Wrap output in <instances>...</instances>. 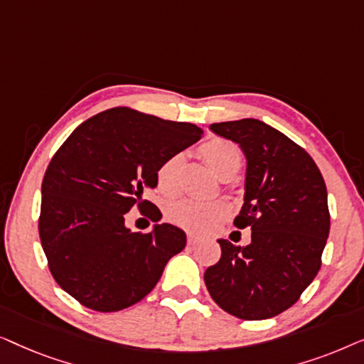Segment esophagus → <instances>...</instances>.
Wrapping results in <instances>:
<instances>
[{
    "label": "esophagus",
    "mask_w": 364,
    "mask_h": 364,
    "mask_svg": "<svg viewBox=\"0 0 364 364\" xmlns=\"http://www.w3.org/2000/svg\"><path fill=\"white\" fill-rule=\"evenodd\" d=\"M198 242H200V237L193 235V233H188V235H187L188 245H196V243H198Z\"/></svg>",
    "instance_id": "obj_1"
}]
</instances>
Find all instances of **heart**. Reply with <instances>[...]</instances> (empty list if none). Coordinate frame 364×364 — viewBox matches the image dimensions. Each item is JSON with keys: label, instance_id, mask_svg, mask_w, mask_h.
Masks as SVG:
<instances>
[{"label": "heart", "instance_id": "b5f03b06", "mask_svg": "<svg viewBox=\"0 0 364 364\" xmlns=\"http://www.w3.org/2000/svg\"><path fill=\"white\" fill-rule=\"evenodd\" d=\"M198 156L207 164V167L218 178H232L242 166V151L237 144L227 139H210L198 149ZM183 159L181 154L167 157L157 167L156 181L159 192L164 196H173L178 191V177H181ZM227 207L220 200H197V198H183L173 202L167 210L168 220L176 225L191 232H207L215 227L225 217Z\"/></svg>", "mask_w": 364, "mask_h": 364}]
</instances>
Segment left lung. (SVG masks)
I'll use <instances>...</instances> for the list:
<instances>
[{"instance_id":"left-lung-1","label":"left lung","mask_w":364,"mask_h":364,"mask_svg":"<svg viewBox=\"0 0 364 364\" xmlns=\"http://www.w3.org/2000/svg\"><path fill=\"white\" fill-rule=\"evenodd\" d=\"M210 131L245 154V193L233 223L250 227L252 242L220 238V260L203 280L222 310L267 320L296 303L320 270L330 233L325 181L305 149L258 119L215 122Z\"/></svg>"}]
</instances>
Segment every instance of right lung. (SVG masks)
Here are the masks:
<instances>
[{
    "label": "right lung",
    "instance_id": "1",
    "mask_svg": "<svg viewBox=\"0 0 364 364\" xmlns=\"http://www.w3.org/2000/svg\"><path fill=\"white\" fill-rule=\"evenodd\" d=\"M196 124L164 121L127 107L99 112L73 131L49 162L41 187L39 237L64 291L96 311L141 301L161 280L187 237L172 223L149 233L126 227L132 207L152 220L157 167L202 137Z\"/></svg>",
    "mask_w": 364,
    "mask_h": 364
}]
</instances>
